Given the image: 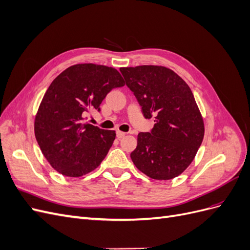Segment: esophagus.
<instances>
[{
    "instance_id": "esophagus-1",
    "label": "esophagus",
    "mask_w": 250,
    "mask_h": 250,
    "mask_svg": "<svg viewBox=\"0 0 250 250\" xmlns=\"http://www.w3.org/2000/svg\"><path fill=\"white\" fill-rule=\"evenodd\" d=\"M125 132H122V131H117V138L118 139H122L125 137Z\"/></svg>"
}]
</instances>
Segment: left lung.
I'll list each match as a JSON object with an SVG mask.
<instances>
[{
    "label": "left lung",
    "mask_w": 250,
    "mask_h": 250,
    "mask_svg": "<svg viewBox=\"0 0 250 250\" xmlns=\"http://www.w3.org/2000/svg\"><path fill=\"white\" fill-rule=\"evenodd\" d=\"M126 85L146 119L154 118L150 132H140L130 157L141 172L157 180L178 176L200 147L204 125L191 88L165 66L121 67Z\"/></svg>",
    "instance_id": "left-lung-1"
}]
</instances>
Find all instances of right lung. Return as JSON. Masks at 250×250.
<instances>
[{
	"label": "right lung",
	"mask_w": 250,
	"mask_h": 250,
	"mask_svg": "<svg viewBox=\"0 0 250 250\" xmlns=\"http://www.w3.org/2000/svg\"><path fill=\"white\" fill-rule=\"evenodd\" d=\"M125 85L113 67L93 63L67 67L53 80L35 117L34 132L44 157L64 176L95 170L112 146L116 132L85 122L112 88Z\"/></svg>",
	"instance_id": "obj_1"
}]
</instances>
